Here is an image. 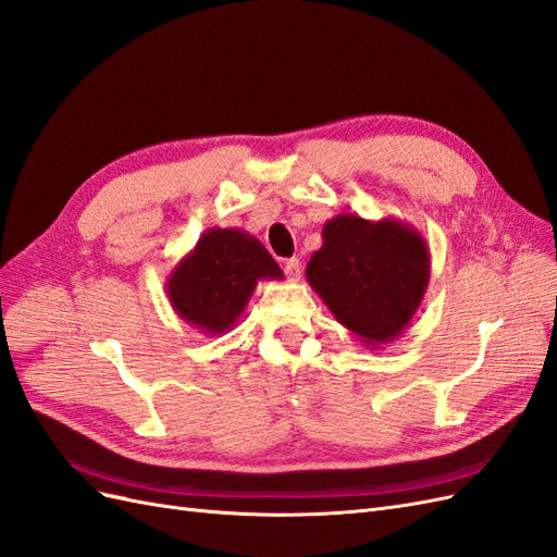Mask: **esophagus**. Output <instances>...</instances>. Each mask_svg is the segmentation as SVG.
<instances>
[{
	"mask_svg": "<svg viewBox=\"0 0 557 557\" xmlns=\"http://www.w3.org/2000/svg\"><path fill=\"white\" fill-rule=\"evenodd\" d=\"M283 269H285V274H288V278H293V281H297L301 276V262L297 258L285 260Z\"/></svg>",
	"mask_w": 557,
	"mask_h": 557,
	"instance_id": "34e87169",
	"label": "esophagus"
}]
</instances>
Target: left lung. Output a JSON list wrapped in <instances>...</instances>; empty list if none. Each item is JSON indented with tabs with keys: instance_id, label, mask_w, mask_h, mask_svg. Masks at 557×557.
<instances>
[{
	"instance_id": "left-lung-1",
	"label": "left lung",
	"mask_w": 557,
	"mask_h": 557,
	"mask_svg": "<svg viewBox=\"0 0 557 557\" xmlns=\"http://www.w3.org/2000/svg\"><path fill=\"white\" fill-rule=\"evenodd\" d=\"M307 281L332 315L364 346L379 350L411 325L430 283V248L416 227L339 213L323 225V246Z\"/></svg>"
}]
</instances>
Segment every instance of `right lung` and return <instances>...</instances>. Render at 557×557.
<instances>
[{"label":"right lung","instance_id":"add662e5","mask_svg":"<svg viewBox=\"0 0 557 557\" xmlns=\"http://www.w3.org/2000/svg\"><path fill=\"white\" fill-rule=\"evenodd\" d=\"M260 281H283L267 248L244 230L211 227L172 269L164 293L181 320L213 336L237 325Z\"/></svg>","mask_w":557,"mask_h":557}]
</instances>
